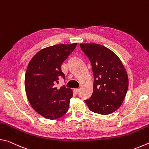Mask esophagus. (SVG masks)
<instances>
[{
    "label": "esophagus",
    "instance_id": "34e87169",
    "mask_svg": "<svg viewBox=\"0 0 149 149\" xmlns=\"http://www.w3.org/2000/svg\"><path fill=\"white\" fill-rule=\"evenodd\" d=\"M74 92L75 93H76V94H77V93L79 92V89H74Z\"/></svg>",
    "mask_w": 149,
    "mask_h": 149
}]
</instances>
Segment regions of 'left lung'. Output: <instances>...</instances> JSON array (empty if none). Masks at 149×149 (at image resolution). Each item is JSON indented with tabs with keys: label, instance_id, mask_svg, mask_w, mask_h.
<instances>
[{
	"label": "left lung",
	"instance_id": "obj_1",
	"mask_svg": "<svg viewBox=\"0 0 149 149\" xmlns=\"http://www.w3.org/2000/svg\"><path fill=\"white\" fill-rule=\"evenodd\" d=\"M92 66L94 77L93 94L85 100L89 110L99 114H110L122 105L128 89L125 69L116 54L96 43L80 44Z\"/></svg>",
	"mask_w": 149,
	"mask_h": 149
}]
</instances>
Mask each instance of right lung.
Masks as SVG:
<instances>
[{"label": "right lung", "instance_id": "add662e5", "mask_svg": "<svg viewBox=\"0 0 149 149\" xmlns=\"http://www.w3.org/2000/svg\"><path fill=\"white\" fill-rule=\"evenodd\" d=\"M77 43L56 45L40 50L29 63L25 75L27 97L40 115L54 120L68 110L73 93L63 85L55 86L60 78L65 79L61 65L74 51Z\"/></svg>", "mask_w": 149, "mask_h": 149}]
</instances>
